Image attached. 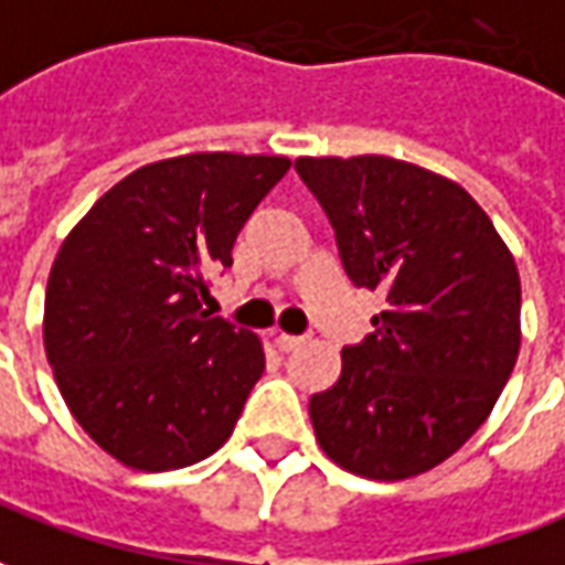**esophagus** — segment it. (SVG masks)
Masks as SVG:
<instances>
[{"mask_svg": "<svg viewBox=\"0 0 565 565\" xmlns=\"http://www.w3.org/2000/svg\"><path fill=\"white\" fill-rule=\"evenodd\" d=\"M274 344H276V350H282V353H291V350H298L301 344H305V338H298V334L276 332Z\"/></svg>", "mask_w": 565, "mask_h": 565, "instance_id": "34e87169", "label": "esophagus"}]
</instances>
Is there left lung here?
Segmentation results:
<instances>
[{"label":"left lung","mask_w":565,"mask_h":565,"mask_svg":"<svg viewBox=\"0 0 565 565\" xmlns=\"http://www.w3.org/2000/svg\"><path fill=\"white\" fill-rule=\"evenodd\" d=\"M353 286L384 291L375 332L310 396L320 449L365 480L443 465L489 418L520 353V274L477 200L391 157H298Z\"/></svg>","instance_id":"obj_1"}]
</instances>
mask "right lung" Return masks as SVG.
Returning a JSON list of instances; mask_svg holds the SVG:
<instances>
[{"mask_svg":"<svg viewBox=\"0 0 565 565\" xmlns=\"http://www.w3.org/2000/svg\"><path fill=\"white\" fill-rule=\"evenodd\" d=\"M286 157L184 153L135 169L57 248L42 341L79 427L131 470H178L217 452L264 372L255 332L209 317L205 274Z\"/></svg>","mask_w":565,"mask_h":565,"instance_id":"1","label":"right lung"}]
</instances>
